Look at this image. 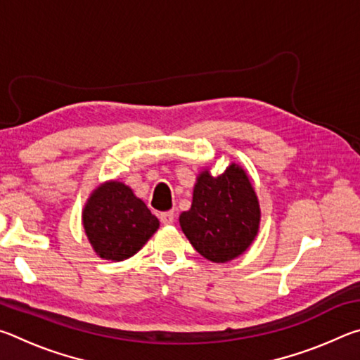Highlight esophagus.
I'll use <instances>...</instances> for the list:
<instances>
[{
    "label": "esophagus",
    "mask_w": 360,
    "mask_h": 360,
    "mask_svg": "<svg viewBox=\"0 0 360 360\" xmlns=\"http://www.w3.org/2000/svg\"><path fill=\"white\" fill-rule=\"evenodd\" d=\"M160 221H162V224H165V225H168V224H173V221H174V214H173V211L160 212Z\"/></svg>",
    "instance_id": "34e87169"
}]
</instances>
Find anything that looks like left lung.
<instances>
[{
	"mask_svg": "<svg viewBox=\"0 0 360 360\" xmlns=\"http://www.w3.org/2000/svg\"><path fill=\"white\" fill-rule=\"evenodd\" d=\"M257 197L241 167L212 178L203 172L193 188L192 208L179 216L181 229L205 259L224 264L238 257L259 230Z\"/></svg>",
	"mask_w": 360,
	"mask_h": 360,
	"instance_id": "obj_1",
	"label": "left lung"
}]
</instances>
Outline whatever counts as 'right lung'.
<instances>
[{"instance_id":"right-lung-1","label":"right lung","mask_w":360,"mask_h":360,"mask_svg":"<svg viewBox=\"0 0 360 360\" xmlns=\"http://www.w3.org/2000/svg\"><path fill=\"white\" fill-rule=\"evenodd\" d=\"M90 245L101 259L124 260L135 255L158 229V219L122 182L96 188L82 212Z\"/></svg>"}]
</instances>
